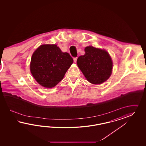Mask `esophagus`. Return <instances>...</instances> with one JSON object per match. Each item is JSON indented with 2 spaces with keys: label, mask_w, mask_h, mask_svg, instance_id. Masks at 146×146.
<instances>
[{
  "label": "esophagus",
  "mask_w": 146,
  "mask_h": 146,
  "mask_svg": "<svg viewBox=\"0 0 146 146\" xmlns=\"http://www.w3.org/2000/svg\"><path fill=\"white\" fill-rule=\"evenodd\" d=\"M77 59H78V57H75L73 58V59H74V62H76V60H77Z\"/></svg>",
  "instance_id": "esophagus-1"
}]
</instances>
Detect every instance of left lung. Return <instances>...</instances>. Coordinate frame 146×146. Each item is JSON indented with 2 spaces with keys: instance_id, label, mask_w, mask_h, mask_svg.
Wrapping results in <instances>:
<instances>
[{
  "instance_id": "8db88e82",
  "label": "left lung",
  "mask_w": 146,
  "mask_h": 146,
  "mask_svg": "<svg viewBox=\"0 0 146 146\" xmlns=\"http://www.w3.org/2000/svg\"><path fill=\"white\" fill-rule=\"evenodd\" d=\"M85 54L77 59V65L86 79L93 84H101L112 73L113 63L109 53L92 46L84 49Z\"/></svg>"
}]
</instances>
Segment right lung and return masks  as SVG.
<instances>
[{
  "label": "right lung",
  "mask_w": 146,
  "mask_h": 146,
  "mask_svg": "<svg viewBox=\"0 0 146 146\" xmlns=\"http://www.w3.org/2000/svg\"><path fill=\"white\" fill-rule=\"evenodd\" d=\"M73 62L70 54L56 44H43L33 53L30 64L31 74L38 84L52 88L62 81Z\"/></svg>",
  "instance_id": "1"
}]
</instances>
